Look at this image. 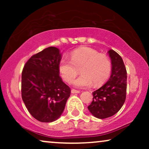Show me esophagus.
<instances>
[{
    "label": "esophagus",
    "instance_id": "34e87169",
    "mask_svg": "<svg viewBox=\"0 0 149 149\" xmlns=\"http://www.w3.org/2000/svg\"><path fill=\"white\" fill-rule=\"evenodd\" d=\"M71 93H80V91L76 90V89H71Z\"/></svg>",
    "mask_w": 149,
    "mask_h": 149
}]
</instances>
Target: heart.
I'll return each instance as SVG.
<instances>
[{"instance_id": "obj_1", "label": "heart", "mask_w": 149, "mask_h": 149, "mask_svg": "<svg viewBox=\"0 0 149 149\" xmlns=\"http://www.w3.org/2000/svg\"><path fill=\"white\" fill-rule=\"evenodd\" d=\"M81 77L74 82L75 86L87 87L102 85L111 75L112 64L109 57L99 54L91 47H83L70 53V60L62 58L59 63V71L63 80L71 83L79 73Z\"/></svg>"}]
</instances>
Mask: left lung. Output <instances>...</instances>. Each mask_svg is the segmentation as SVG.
I'll return each instance as SVG.
<instances>
[{
    "instance_id": "obj_1",
    "label": "left lung",
    "mask_w": 149,
    "mask_h": 149,
    "mask_svg": "<svg viewBox=\"0 0 149 149\" xmlns=\"http://www.w3.org/2000/svg\"><path fill=\"white\" fill-rule=\"evenodd\" d=\"M111 59L112 72L109 81L92 93L93 100L88 106L92 115L106 119L115 115L121 109L126 98L127 71L121 57L113 49L109 51Z\"/></svg>"
}]
</instances>
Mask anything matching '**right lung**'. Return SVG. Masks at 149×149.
<instances>
[{
  "label": "right lung",
  "mask_w": 149,
  "mask_h": 149,
  "mask_svg": "<svg viewBox=\"0 0 149 149\" xmlns=\"http://www.w3.org/2000/svg\"><path fill=\"white\" fill-rule=\"evenodd\" d=\"M61 54L49 47L34 54L24 65L22 73V97L34 119L49 123L64 111L70 89L60 77Z\"/></svg>",
  "instance_id": "right-lung-1"
}]
</instances>
